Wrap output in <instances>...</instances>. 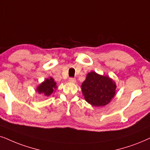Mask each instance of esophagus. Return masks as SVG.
Listing matches in <instances>:
<instances>
[{
	"label": "esophagus",
	"mask_w": 150,
	"mask_h": 150,
	"mask_svg": "<svg viewBox=\"0 0 150 150\" xmlns=\"http://www.w3.org/2000/svg\"><path fill=\"white\" fill-rule=\"evenodd\" d=\"M69 82L71 83H75L76 82V79L75 78H73V77H71V78H69Z\"/></svg>",
	"instance_id": "34e87169"
}]
</instances>
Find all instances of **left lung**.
<instances>
[{"mask_svg": "<svg viewBox=\"0 0 150 150\" xmlns=\"http://www.w3.org/2000/svg\"><path fill=\"white\" fill-rule=\"evenodd\" d=\"M115 82L108 76L92 71L81 84L85 100L93 106H104L110 102L116 93Z\"/></svg>", "mask_w": 150, "mask_h": 150, "instance_id": "1", "label": "left lung"}]
</instances>
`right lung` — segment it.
Instances as JSON below:
<instances>
[{"mask_svg": "<svg viewBox=\"0 0 150 150\" xmlns=\"http://www.w3.org/2000/svg\"><path fill=\"white\" fill-rule=\"evenodd\" d=\"M56 83L55 82L54 79L52 77H50V78L46 79L42 83H41L37 87L36 91L39 94L42 93L46 97H49L54 92L55 90H56Z\"/></svg>", "mask_w": 150, "mask_h": 150, "instance_id": "add662e5", "label": "right lung"}]
</instances>
